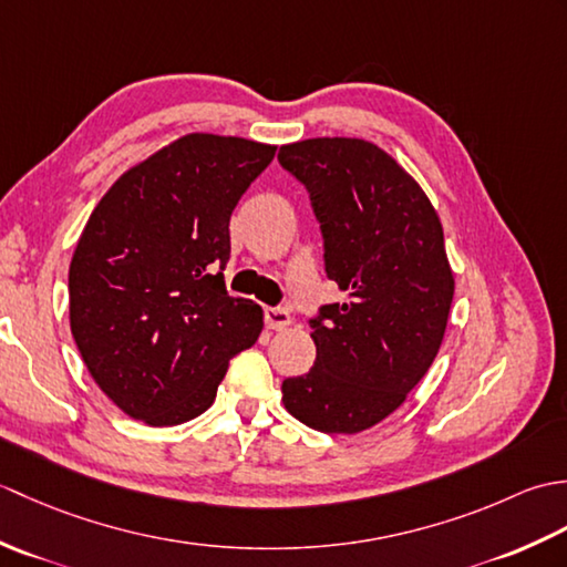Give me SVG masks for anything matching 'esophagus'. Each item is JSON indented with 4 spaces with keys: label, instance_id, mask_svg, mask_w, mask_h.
Listing matches in <instances>:
<instances>
[{
    "label": "esophagus",
    "instance_id": "esophagus-1",
    "mask_svg": "<svg viewBox=\"0 0 567 567\" xmlns=\"http://www.w3.org/2000/svg\"><path fill=\"white\" fill-rule=\"evenodd\" d=\"M265 323H268V329L272 331H282L292 323V317L287 309L280 307H265Z\"/></svg>",
    "mask_w": 567,
    "mask_h": 567
}]
</instances>
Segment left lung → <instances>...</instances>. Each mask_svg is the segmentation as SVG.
Here are the masks:
<instances>
[{"instance_id": "8db88e82", "label": "left lung", "mask_w": 567, "mask_h": 567, "mask_svg": "<svg viewBox=\"0 0 567 567\" xmlns=\"http://www.w3.org/2000/svg\"><path fill=\"white\" fill-rule=\"evenodd\" d=\"M321 221L327 275L346 302L311 321L317 360L282 382V404L323 433H358L400 409L436 358L453 302L443 226L426 192L363 138L280 148Z\"/></svg>"}]
</instances>
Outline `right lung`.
<instances>
[{
    "label": "right lung",
    "instance_id": "add662e5",
    "mask_svg": "<svg viewBox=\"0 0 567 567\" xmlns=\"http://www.w3.org/2000/svg\"><path fill=\"white\" fill-rule=\"evenodd\" d=\"M277 146L185 134L116 177L72 252L70 331L131 419L177 426L214 404L262 309L226 292L231 212Z\"/></svg>",
    "mask_w": 567,
    "mask_h": 567
}]
</instances>
